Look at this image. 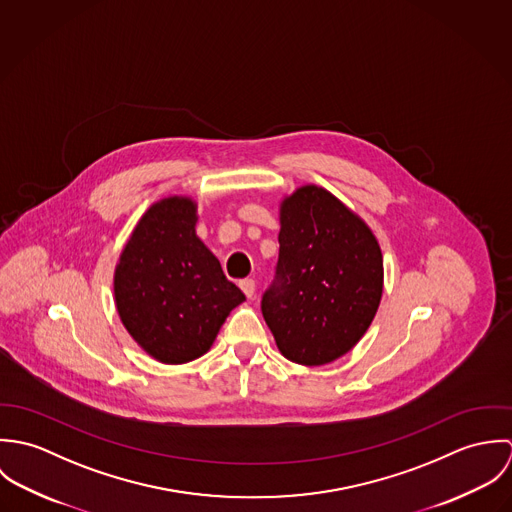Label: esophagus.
I'll return each mask as SVG.
<instances>
[{"instance_id":"1","label":"esophagus","mask_w":512,"mask_h":512,"mask_svg":"<svg viewBox=\"0 0 512 512\" xmlns=\"http://www.w3.org/2000/svg\"><path fill=\"white\" fill-rule=\"evenodd\" d=\"M240 288H242V292L246 293V297H252L256 292V282L254 280H242Z\"/></svg>"}]
</instances>
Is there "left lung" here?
<instances>
[{"label":"left lung","instance_id":"left-lung-1","mask_svg":"<svg viewBox=\"0 0 512 512\" xmlns=\"http://www.w3.org/2000/svg\"><path fill=\"white\" fill-rule=\"evenodd\" d=\"M280 222V256L262 315L286 359L333 363L359 343L376 315L380 246L363 220L315 185L282 203Z\"/></svg>","mask_w":512,"mask_h":512}]
</instances>
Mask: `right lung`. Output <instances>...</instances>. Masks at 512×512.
Segmentation results:
<instances>
[{
    "mask_svg": "<svg viewBox=\"0 0 512 512\" xmlns=\"http://www.w3.org/2000/svg\"><path fill=\"white\" fill-rule=\"evenodd\" d=\"M197 207L169 197L147 209L114 276L120 319L134 341L165 365L205 355L228 313L246 297L195 234Z\"/></svg>",
    "mask_w": 512,
    "mask_h": 512,
    "instance_id": "add662e5",
    "label": "right lung"
}]
</instances>
